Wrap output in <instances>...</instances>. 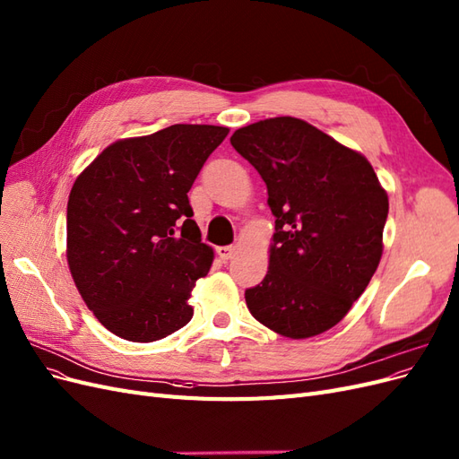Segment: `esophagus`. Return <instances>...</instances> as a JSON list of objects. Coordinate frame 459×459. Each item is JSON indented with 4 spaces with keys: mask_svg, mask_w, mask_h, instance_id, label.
I'll return each mask as SVG.
<instances>
[{
    "mask_svg": "<svg viewBox=\"0 0 459 459\" xmlns=\"http://www.w3.org/2000/svg\"><path fill=\"white\" fill-rule=\"evenodd\" d=\"M216 253L221 260H231L235 255V247L233 245H224V247H218Z\"/></svg>",
    "mask_w": 459,
    "mask_h": 459,
    "instance_id": "34e87169",
    "label": "esophagus"
}]
</instances>
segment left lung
I'll return each mask as SVG.
<instances>
[{
  "label": "left lung",
  "mask_w": 459,
  "mask_h": 459,
  "mask_svg": "<svg viewBox=\"0 0 459 459\" xmlns=\"http://www.w3.org/2000/svg\"><path fill=\"white\" fill-rule=\"evenodd\" d=\"M231 145L268 187L270 266L245 290L251 314L289 339L349 314L383 255L388 197L369 160L312 124L275 117L235 130Z\"/></svg>",
  "instance_id": "1"
}]
</instances>
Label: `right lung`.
Returning <instances> with one entry per match:
<instances>
[{
  "instance_id": "1",
  "label": "right lung",
  "mask_w": 459,
  "mask_h": 459,
  "mask_svg": "<svg viewBox=\"0 0 459 459\" xmlns=\"http://www.w3.org/2000/svg\"><path fill=\"white\" fill-rule=\"evenodd\" d=\"M230 134L174 124L103 149L66 206V260L93 316L117 337L152 342L193 317L191 290L212 266L187 191Z\"/></svg>"
}]
</instances>
